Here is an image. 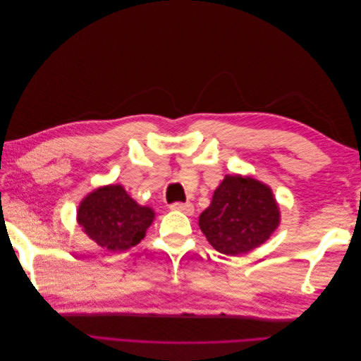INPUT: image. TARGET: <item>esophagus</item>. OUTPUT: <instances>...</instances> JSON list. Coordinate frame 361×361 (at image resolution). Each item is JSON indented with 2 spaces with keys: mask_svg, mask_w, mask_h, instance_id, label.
<instances>
[{
  "mask_svg": "<svg viewBox=\"0 0 361 361\" xmlns=\"http://www.w3.org/2000/svg\"><path fill=\"white\" fill-rule=\"evenodd\" d=\"M170 209H173V211H180V212H183V214L191 215V214L194 212V204L190 203V202H187V203L176 202V203L170 204Z\"/></svg>",
  "mask_w": 361,
  "mask_h": 361,
  "instance_id": "obj_1",
  "label": "esophagus"
}]
</instances>
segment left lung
Wrapping results in <instances>:
<instances>
[{"label": "left lung", "instance_id": "left-lung-1", "mask_svg": "<svg viewBox=\"0 0 361 361\" xmlns=\"http://www.w3.org/2000/svg\"><path fill=\"white\" fill-rule=\"evenodd\" d=\"M280 224L274 194L260 180L226 174L214 191L199 226L209 244L223 255L239 256L264 244Z\"/></svg>", "mask_w": 361, "mask_h": 361}]
</instances>
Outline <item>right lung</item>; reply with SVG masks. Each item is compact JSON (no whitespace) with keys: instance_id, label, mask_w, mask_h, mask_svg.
<instances>
[{"instance_id":"add662e5","label":"right lung","mask_w":361,"mask_h":361,"mask_svg":"<svg viewBox=\"0 0 361 361\" xmlns=\"http://www.w3.org/2000/svg\"><path fill=\"white\" fill-rule=\"evenodd\" d=\"M154 218V209L138 204L122 185L96 188L81 200L76 212V221L85 235L110 251L140 244Z\"/></svg>"}]
</instances>
